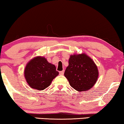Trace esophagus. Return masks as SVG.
I'll use <instances>...</instances> for the list:
<instances>
[{
	"mask_svg": "<svg viewBox=\"0 0 124 124\" xmlns=\"http://www.w3.org/2000/svg\"><path fill=\"white\" fill-rule=\"evenodd\" d=\"M64 70H62V71H60V72H59V74L60 75H64Z\"/></svg>",
	"mask_w": 124,
	"mask_h": 124,
	"instance_id": "obj_1",
	"label": "esophagus"
}]
</instances>
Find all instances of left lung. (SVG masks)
<instances>
[{
	"label": "left lung",
	"mask_w": 124,
	"mask_h": 124,
	"mask_svg": "<svg viewBox=\"0 0 124 124\" xmlns=\"http://www.w3.org/2000/svg\"><path fill=\"white\" fill-rule=\"evenodd\" d=\"M64 75L71 87L78 92L87 91L94 86L99 72L94 61L85 53L70 56Z\"/></svg>",
	"instance_id": "obj_1"
}]
</instances>
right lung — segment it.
Listing matches in <instances>:
<instances>
[{"label":"right lung","instance_id":"right-lung-1","mask_svg":"<svg viewBox=\"0 0 124 124\" xmlns=\"http://www.w3.org/2000/svg\"><path fill=\"white\" fill-rule=\"evenodd\" d=\"M58 75L55 66L41 56H36L30 60L24 70L27 83L32 88L39 91L49 87Z\"/></svg>","mask_w":124,"mask_h":124}]
</instances>
